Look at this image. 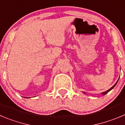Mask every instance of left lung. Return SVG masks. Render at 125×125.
<instances>
[{
  "instance_id": "left-lung-1",
  "label": "left lung",
  "mask_w": 125,
  "mask_h": 125,
  "mask_svg": "<svg viewBox=\"0 0 125 125\" xmlns=\"http://www.w3.org/2000/svg\"><path fill=\"white\" fill-rule=\"evenodd\" d=\"M118 81H117V82H116V83H115V85H113V87H111V88H110V89H109V90H107V91H105V92H102V95H105V94H107V93H108V92H109V91H110V90H112V89H113V88H114V87H115V85H116V83H117ZM83 93H85V92H83Z\"/></svg>"
}]
</instances>
